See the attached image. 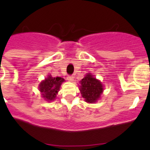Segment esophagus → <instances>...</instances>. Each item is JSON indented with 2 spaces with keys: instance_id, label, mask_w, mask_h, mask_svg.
I'll return each instance as SVG.
<instances>
[{
  "instance_id": "1",
  "label": "esophagus",
  "mask_w": 150,
  "mask_h": 150,
  "mask_svg": "<svg viewBox=\"0 0 150 150\" xmlns=\"http://www.w3.org/2000/svg\"><path fill=\"white\" fill-rule=\"evenodd\" d=\"M67 78V80H68L69 82H73V81H74V77L73 76H68Z\"/></svg>"
}]
</instances>
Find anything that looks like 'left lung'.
<instances>
[{
	"mask_svg": "<svg viewBox=\"0 0 150 150\" xmlns=\"http://www.w3.org/2000/svg\"><path fill=\"white\" fill-rule=\"evenodd\" d=\"M79 90L85 101L92 104L100 98L104 88L98 79L89 73L80 81Z\"/></svg>",
	"mask_w": 150,
	"mask_h": 150,
	"instance_id": "obj_1",
	"label": "left lung"
}]
</instances>
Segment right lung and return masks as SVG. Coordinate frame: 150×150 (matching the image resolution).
I'll use <instances>...</instances> for the list:
<instances>
[{
    "mask_svg": "<svg viewBox=\"0 0 150 150\" xmlns=\"http://www.w3.org/2000/svg\"><path fill=\"white\" fill-rule=\"evenodd\" d=\"M63 82H64V79L63 78L59 76L52 77L51 75H48L47 78L39 85V90L42 93V97L48 101L55 100Z\"/></svg>",
    "mask_w": 150,
    "mask_h": 150,
    "instance_id": "add662e5",
    "label": "right lung"
}]
</instances>
